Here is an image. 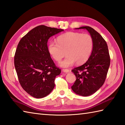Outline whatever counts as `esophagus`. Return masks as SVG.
Returning a JSON list of instances; mask_svg holds the SVG:
<instances>
[{
  "label": "esophagus",
  "instance_id": "esophagus-1",
  "mask_svg": "<svg viewBox=\"0 0 125 125\" xmlns=\"http://www.w3.org/2000/svg\"><path fill=\"white\" fill-rule=\"evenodd\" d=\"M63 72L65 73H68L70 71L69 69H63Z\"/></svg>",
  "mask_w": 125,
  "mask_h": 125
}]
</instances>
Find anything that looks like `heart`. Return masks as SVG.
Returning <instances> with one entry per match:
<instances>
[{
  "label": "heart",
  "instance_id": "heart-1",
  "mask_svg": "<svg viewBox=\"0 0 125 125\" xmlns=\"http://www.w3.org/2000/svg\"><path fill=\"white\" fill-rule=\"evenodd\" d=\"M56 42L51 41L48 45V51L52 57L60 63L62 67H68L74 63L82 64L88 60L94 48V41L89 34L69 31L58 36Z\"/></svg>",
  "mask_w": 125,
  "mask_h": 125
}]
</instances>
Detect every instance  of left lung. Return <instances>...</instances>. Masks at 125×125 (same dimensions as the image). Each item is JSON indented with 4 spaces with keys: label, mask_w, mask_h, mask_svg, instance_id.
I'll list each match as a JSON object with an SVG mask.
<instances>
[{
    "label": "left lung",
    "mask_w": 125,
    "mask_h": 125,
    "mask_svg": "<svg viewBox=\"0 0 125 125\" xmlns=\"http://www.w3.org/2000/svg\"><path fill=\"white\" fill-rule=\"evenodd\" d=\"M77 29H86L94 41V48L86 63L71 70L76 81L71 89L76 94L88 96L94 94L104 83L110 65L107 44L100 34L89 26Z\"/></svg>",
    "instance_id": "left-lung-1"
}]
</instances>
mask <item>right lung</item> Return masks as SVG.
Here are the masks:
<instances>
[{
    "label": "right lung",
    "mask_w": 125,
    "mask_h": 125,
    "mask_svg": "<svg viewBox=\"0 0 125 125\" xmlns=\"http://www.w3.org/2000/svg\"><path fill=\"white\" fill-rule=\"evenodd\" d=\"M62 29L40 25L22 37L14 55V66L19 81L25 91L33 97L48 95L55 87V79L61 73L48 51L49 38Z\"/></svg>",
    "instance_id": "add662e5"
}]
</instances>
